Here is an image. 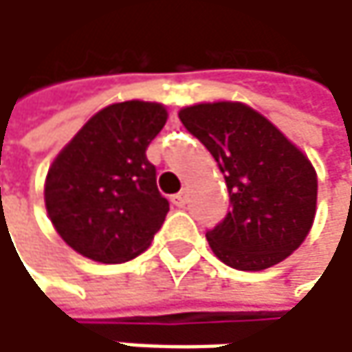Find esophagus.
Returning <instances> with one entry per match:
<instances>
[{"label":"esophagus","instance_id":"34e87169","mask_svg":"<svg viewBox=\"0 0 352 352\" xmlns=\"http://www.w3.org/2000/svg\"><path fill=\"white\" fill-rule=\"evenodd\" d=\"M187 199H189V195H187V191H181V193H177L171 197V204L175 206V208H183L185 204H187Z\"/></svg>","mask_w":352,"mask_h":352}]
</instances>
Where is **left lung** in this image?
I'll use <instances>...</instances> for the list:
<instances>
[{"mask_svg":"<svg viewBox=\"0 0 352 352\" xmlns=\"http://www.w3.org/2000/svg\"><path fill=\"white\" fill-rule=\"evenodd\" d=\"M179 120L210 151L228 187L230 210L206 232L216 256L241 271L289 256L316 214V171L304 153L243 104H197L181 109Z\"/></svg>","mask_w":352,"mask_h":352,"instance_id":"8db88e82","label":"left lung"}]
</instances>
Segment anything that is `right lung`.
<instances>
[{
    "mask_svg": "<svg viewBox=\"0 0 352 352\" xmlns=\"http://www.w3.org/2000/svg\"><path fill=\"white\" fill-rule=\"evenodd\" d=\"M161 104L122 102L98 111L60 151L44 185L60 239L87 258L126 263L151 245L169 201L146 148L163 130Z\"/></svg>",
    "mask_w": 352,
    "mask_h": 352,
    "instance_id": "obj_1",
    "label": "right lung"
}]
</instances>
